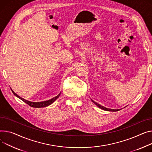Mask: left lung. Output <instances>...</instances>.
Returning a JSON list of instances; mask_svg holds the SVG:
<instances>
[{
	"label": "left lung",
	"instance_id": "8db88e82",
	"mask_svg": "<svg viewBox=\"0 0 152 152\" xmlns=\"http://www.w3.org/2000/svg\"><path fill=\"white\" fill-rule=\"evenodd\" d=\"M92 102H93L98 107L101 108L102 109H103V110H107V111H118V110H120V109H108V108H106V107H103V106H101L100 104H99L96 103V102H94L93 100H92Z\"/></svg>",
	"mask_w": 152,
	"mask_h": 152
}]
</instances>
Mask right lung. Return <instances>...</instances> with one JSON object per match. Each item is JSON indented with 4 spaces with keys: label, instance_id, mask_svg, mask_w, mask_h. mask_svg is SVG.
<instances>
[{
    "label": "right lung",
    "instance_id": "right-lung-1",
    "mask_svg": "<svg viewBox=\"0 0 152 152\" xmlns=\"http://www.w3.org/2000/svg\"><path fill=\"white\" fill-rule=\"evenodd\" d=\"M12 92L13 93V94L17 96L18 98H19V99H21L22 101H23L24 102H25L26 103H27L28 105H29L30 106L33 107H46L50 104H51L53 102H54V101H56L58 96H60V94H59L57 96H56V97H54L53 98L49 99L48 101H45V102H28L27 100L24 99V98H22L21 97H20L19 96H18L17 94H16L12 90Z\"/></svg>",
    "mask_w": 152,
    "mask_h": 152
}]
</instances>
